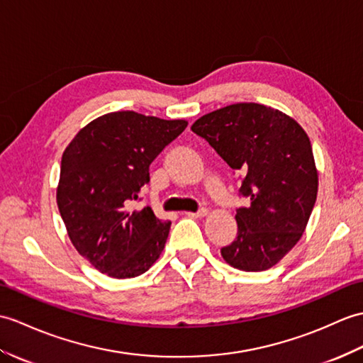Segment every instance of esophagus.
<instances>
[{
  "instance_id": "1",
  "label": "esophagus",
  "mask_w": 363,
  "mask_h": 363,
  "mask_svg": "<svg viewBox=\"0 0 363 363\" xmlns=\"http://www.w3.org/2000/svg\"><path fill=\"white\" fill-rule=\"evenodd\" d=\"M207 213H208L207 208H199V210H196V212H187L189 216H195V218H202V216H206Z\"/></svg>"
}]
</instances>
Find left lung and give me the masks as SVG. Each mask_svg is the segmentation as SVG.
Instances as JSON below:
<instances>
[{
	"instance_id": "1",
	"label": "left lung",
	"mask_w": 363,
	"mask_h": 363,
	"mask_svg": "<svg viewBox=\"0 0 363 363\" xmlns=\"http://www.w3.org/2000/svg\"><path fill=\"white\" fill-rule=\"evenodd\" d=\"M191 131L240 173L235 241L221 249L230 266L259 272L275 266L306 229L318 176L308 134L289 116L259 104H235L202 116Z\"/></svg>"
}]
</instances>
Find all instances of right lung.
Returning a JSON list of instances; mask_svg holds the SVG:
<instances>
[{
    "label": "right lung",
    "instance_id": "obj_1",
    "mask_svg": "<svg viewBox=\"0 0 363 363\" xmlns=\"http://www.w3.org/2000/svg\"><path fill=\"white\" fill-rule=\"evenodd\" d=\"M134 111L109 113L88 123L65 150L57 206L82 257L113 278L138 277L164 250L170 221L151 207L136 208L150 165L185 130Z\"/></svg>",
    "mask_w": 363,
    "mask_h": 363
}]
</instances>
